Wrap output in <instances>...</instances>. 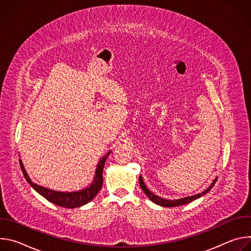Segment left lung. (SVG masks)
Returning <instances> with one entry per match:
<instances>
[{
    "label": "left lung",
    "mask_w": 251,
    "mask_h": 251,
    "mask_svg": "<svg viewBox=\"0 0 251 251\" xmlns=\"http://www.w3.org/2000/svg\"><path fill=\"white\" fill-rule=\"evenodd\" d=\"M218 180V177L214 178V180L212 181V183L210 184V186L208 188H206L203 192L200 193V194H197V195H194V196H189V197H185V198H181V199H176V200H166V199H163L159 196H156L154 195L148 188L147 186L145 185L144 183V180H143L142 176H139V183H140V187L141 189L143 190V192L145 193V195L150 199V201H152L154 203L156 204H159L161 206H166V207H174V206H178V205H183V204H187L199 198H201V196L207 194L211 188L214 186V184H216Z\"/></svg>",
    "instance_id": "1"
}]
</instances>
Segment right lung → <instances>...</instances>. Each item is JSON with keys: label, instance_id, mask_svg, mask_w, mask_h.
<instances>
[{"label": "right lung", "instance_id": "obj_1", "mask_svg": "<svg viewBox=\"0 0 251 251\" xmlns=\"http://www.w3.org/2000/svg\"><path fill=\"white\" fill-rule=\"evenodd\" d=\"M110 153H111V151L107 152V154L104 155L97 163L95 174L93 176V180H92L91 184L88 185L86 188H83L79 191H75V192H58V191L50 190L48 188L34 184L29 178L21 159H20V165H21L23 174L25 177L26 182L33 188L34 191H37L45 199H47L49 201H50L56 205H59V206L65 207V208H75V207H79V206H82V205L88 203L90 201H92L96 197V195L101 190L102 185H103L104 165H105L107 157L109 156Z\"/></svg>", "mask_w": 251, "mask_h": 251}]
</instances>
